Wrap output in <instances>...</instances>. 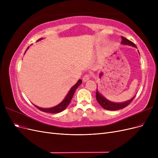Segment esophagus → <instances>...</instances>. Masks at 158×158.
Returning <instances> with one entry per match:
<instances>
[{
  "label": "esophagus",
  "instance_id": "esophagus-1",
  "mask_svg": "<svg viewBox=\"0 0 158 158\" xmlns=\"http://www.w3.org/2000/svg\"><path fill=\"white\" fill-rule=\"evenodd\" d=\"M90 77H91V75L90 74H85L84 76V77H83V78H82V80H83V82H86V81H88L89 78H90Z\"/></svg>",
  "mask_w": 158,
  "mask_h": 158
}]
</instances>
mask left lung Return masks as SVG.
Instances as JSON below:
<instances>
[{
	"mask_svg": "<svg viewBox=\"0 0 158 158\" xmlns=\"http://www.w3.org/2000/svg\"><path fill=\"white\" fill-rule=\"evenodd\" d=\"M121 39H122V41H121L122 44L131 45V46H133V47H136V48H137V47L136 46V45L135 44H134V43H132L130 40H127V38L121 36ZM135 96L133 97L130 100H128V101L123 102V103H113V102L109 101V100L105 98L102 95H101L99 93L98 89L96 90V99H97L98 102L99 103L100 106H101L103 108H104L105 109H107V110H110V111H116V110L121 109L126 107L132 102V100L135 99Z\"/></svg>",
	"mask_w": 158,
	"mask_h": 158,
	"instance_id": "8db88e82",
	"label": "left lung"
}]
</instances>
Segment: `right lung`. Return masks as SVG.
<instances>
[{
    "mask_svg": "<svg viewBox=\"0 0 158 158\" xmlns=\"http://www.w3.org/2000/svg\"><path fill=\"white\" fill-rule=\"evenodd\" d=\"M41 39H40L39 40H40ZM27 47V48H28ZM82 80H79L78 81V82L76 83L74 86L70 89V90L69 91V94L66 95V98H64V99L62 102L60 103H59V105H57L56 106H55L52 108H48V109H44V108H41L40 107H37L36 106H35L38 109H40V111H44L45 113H60L61 111H64V110L67 107V106H69V104L70 103L71 99L73 98L74 94L75 92V91L76 89V88H78L79 85L82 84Z\"/></svg>",
    "mask_w": 158,
    "mask_h": 158,
    "instance_id": "right-lung-1",
    "label": "right lung"
}]
</instances>
